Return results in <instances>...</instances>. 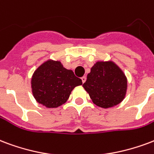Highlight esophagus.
<instances>
[{"label": "esophagus", "mask_w": 154, "mask_h": 154, "mask_svg": "<svg viewBox=\"0 0 154 154\" xmlns=\"http://www.w3.org/2000/svg\"><path fill=\"white\" fill-rule=\"evenodd\" d=\"M81 79L82 82H83V84H84V83H85V81H86V77H85V76H83L81 78Z\"/></svg>", "instance_id": "34e87169"}]
</instances>
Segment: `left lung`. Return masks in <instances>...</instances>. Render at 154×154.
I'll return each mask as SVG.
<instances>
[{
	"instance_id": "8db88e82",
	"label": "left lung",
	"mask_w": 154,
	"mask_h": 154,
	"mask_svg": "<svg viewBox=\"0 0 154 154\" xmlns=\"http://www.w3.org/2000/svg\"><path fill=\"white\" fill-rule=\"evenodd\" d=\"M83 87L92 102L102 108L117 106L124 99L128 87L125 75L112 62H97Z\"/></svg>"
}]
</instances>
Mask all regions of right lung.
Wrapping results in <instances>:
<instances>
[{
    "label": "right lung",
    "mask_w": 154,
    "mask_h": 154,
    "mask_svg": "<svg viewBox=\"0 0 154 154\" xmlns=\"http://www.w3.org/2000/svg\"><path fill=\"white\" fill-rule=\"evenodd\" d=\"M82 80L72 70L63 67L60 62L47 61L33 74L32 88L37 102L48 108H57L64 104Z\"/></svg>",
    "instance_id": "right-lung-1"
}]
</instances>
